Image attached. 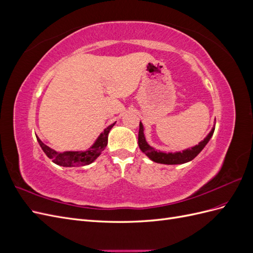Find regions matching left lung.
<instances>
[{"label":"left lung","instance_id":"8db88e82","mask_svg":"<svg viewBox=\"0 0 253 253\" xmlns=\"http://www.w3.org/2000/svg\"><path fill=\"white\" fill-rule=\"evenodd\" d=\"M214 133V127L211 129V132L208 134L206 138L198 143L195 147L187 149L182 152H176V153H164L156 151L154 148L150 147L148 142L145 141V137L143 134V126L140 122L139 124V133H138V144L140 150L147 155L151 160L158 164H165V165H180L190 162V160L194 159L201 151L206 147V144L209 142L210 138Z\"/></svg>","mask_w":253,"mask_h":253}]
</instances>
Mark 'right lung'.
<instances>
[{
  "instance_id": "obj_1",
  "label": "right lung",
  "mask_w": 253,
  "mask_h": 253,
  "mask_svg": "<svg viewBox=\"0 0 253 253\" xmlns=\"http://www.w3.org/2000/svg\"><path fill=\"white\" fill-rule=\"evenodd\" d=\"M116 122L113 125L109 126L98 137V139L91 147L84 152H63L58 153L57 151L50 149L46 144H44L39 137H37V140L39 142L40 147L42 148L43 152L46 154L48 158H50L53 163L58 166L62 167H80V166H86L94 162V160L101 154V152L105 149L108 145V136L111 131V128L115 126Z\"/></svg>"
}]
</instances>
